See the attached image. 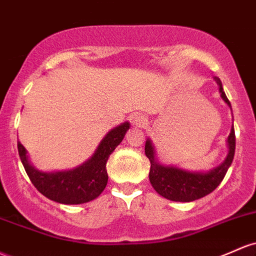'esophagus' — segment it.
<instances>
[{"mask_svg":"<svg viewBox=\"0 0 256 256\" xmlns=\"http://www.w3.org/2000/svg\"><path fill=\"white\" fill-rule=\"evenodd\" d=\"M134 124L138 128H144L147 125V119L143 115H134Z\"/></svg>","mask_w":256,"mask_h":256,"instance_id":"1","label":"esophagus"}]
</instances>
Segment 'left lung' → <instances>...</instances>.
I'll list each match as a JSON object with an SVG mask.
<instances>
[{"label":"left lung","instance_id":"8db88e82","mask_svg":"<svg viewBox=\"0 0 256 256\" xmlns=\"http://www.w3.org/2000/svg\"><path fill=\"white\" fill-rule=\"evenodd\" d=\"M218 84L221 97L231 106L228 98L224 94L220 78H215ZM228 154L220 166L215 168L209 172H190L174 166H162L156 160V152L152 146L150 140L146 141L144 152L150 162V181L154 190L164 198L174 202H193L203 198L212 193L221 184L227 170L231 166L236 150L234 128H231L228 138Z\"/></svg>","mask_w":256,"mask_h":256}]
</instances>
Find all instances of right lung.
Instances as JSON below:
<instances>
[{"mask_svg":"<svg viewBox=\"0 0 256 256\" xmlns=\"http://www.w3.org/2000/svg\"><path fill=\"white\" fill-rule=\"evenodd\" d=\"M130 124L124 122L106 134L91 159L69 171L41 172L28 162L26 150L18 142V153L30 181L44 196L62 204H82L96 199L108 182L106 162L124 140Z\"/></svg>","mask_w":256,"mask_h":256,"instance_id":"obj_1","label":"right lung"}]
</instances>
